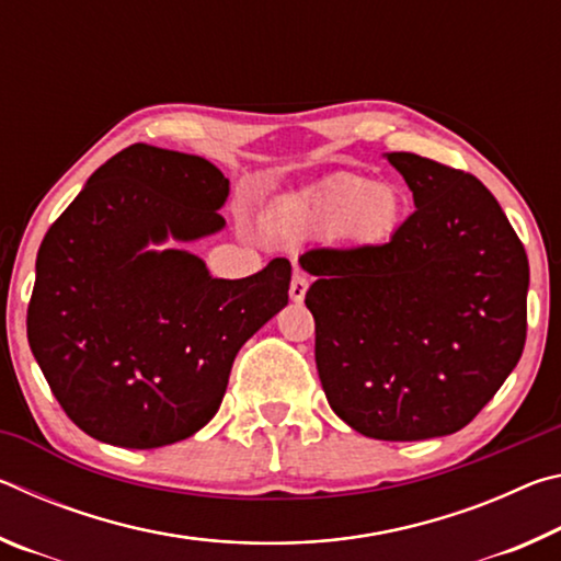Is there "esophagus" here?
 I'll use <instances>...</instances> for the list:
<instances>
[{
    "label": "esophagus",
    "mask_w": 561,
    "mask_h": 561,
    "mask_svg": "<svg viewBox=\"0 0 561 561\" xmlns=\"http://www.w3.org/2000/svg\"><path fill=\"white\" fill-rule=\"evenodd\" d=\"M307 289H309V277L297 270L291 277V284H289L291 301H304V297H307Z\"/></svg>",
    "instance_id": "1"
}]
</instances>
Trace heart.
<instances>
[{"label": "heart", "instance_id": "heart-1", "mask_svg": "<svg viewBox=\"0 0 561 561\" xmlns=\"http://www.w3.org/2000/svg\"><path fill=\"white\" fill-rule=\"evenodd\" d=\"M403 203L393 187H376L360 178H341L327 185L301 207L299 217L321 230H351L368 240H378L401 220Z\"/></svg>", "mask_w": 561, "mask_h": 561}]
</instances>
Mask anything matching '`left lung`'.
Returning <instances> with one entry per match:
<instances>
[{
  "label": "left lung",
  "instance_id": "8db88e82",
  "mask_svg": "<svg viewBox=\"0 0 561 561\" xmlns=\"http://www.w3.org/2000/svg\"><path fill=\"white\" fill-rule=\"evenodd\" d=\"M415 213L383 244L299 257L317 368L341 421L376 440H425L468 425L517 366L529 264L478 178L386 153Z\"/></svg>",
  "mask_w": 561,
  "mask_h": 561
}]
</instances>
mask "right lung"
I'll list each match as a JSON object with an SVG mask.
<instances>
[{"instance_id":"add662e5","label":"right lung","mask_w":561,"mask_h":561,"mask_svg":"<svg viewBox=\"0 0 561 561\" xmlns=\"http://www.w3.org/2000/svg\"><path fill=\"white\" fill-rule=\"evenodd\" d=\"M230 180L210 160L146 144L106 160L36 254L32 354L64 413L118 448H163L210 423L237 351L287 307L291 264L210 277L168 237L220 232Z\"/></svg>"}]
</instances>
